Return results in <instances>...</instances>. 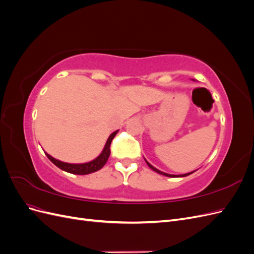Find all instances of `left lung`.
Listing matches in <instances>:
<instances>
[{
    "label": "left lung",
    "mask_w": 254,
    "mask_h": 254,
    "mask_svg": "<svg viewBox=\"0 0 254 254\" xmlns=\"http://www.w3.org/2000/svg\"><path fill=\"white\" fill-rule=\"evenodd\" d=\"M146 161V163H147V165L151 168L152 171H155L156 173H158V174H160V175H163V176H166V177H173V178H175V177H187V176H189V175H190V174H193L194 172H190V173H188V174H183V175H171V174H166V173H164V172H161V171H159L158 168H156L155 166H152L147 160H145Z\"/></svg>",
    "instance_id": "left-lung-1"
}]
</instances>
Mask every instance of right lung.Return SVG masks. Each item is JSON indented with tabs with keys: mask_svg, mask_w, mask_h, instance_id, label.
<instances>
[{
	"mask_svg": "<svg viewBox=\"0 0 254 254\" xmlns=\"http://www.w3.org/2000/svg\"><path fill=\"white\" fill-rule=\"evenodd\" d=\"M118 132H119V130L112 132L109 135L108 140H107V142L104 146V149L101 152V155H99L97 158H95L94 160H92V161H90V162H87V163H79V164L66 163V162H63V161H59L55 158H53L47 152H45V155L48 156V158L57 167H59L60 170H63L66 173L74 174V175H88V174H91V173H94V172H97V171L101 170V168L106 164L107 160H108V158L110 156L111 142L113 140V137L115 136V134H117Z\"/></svg>",
	"mask_w": 254,
	"mask_h": 254,
	"instance_id": "1",
	"label": "right lung"
}]
</instances>
